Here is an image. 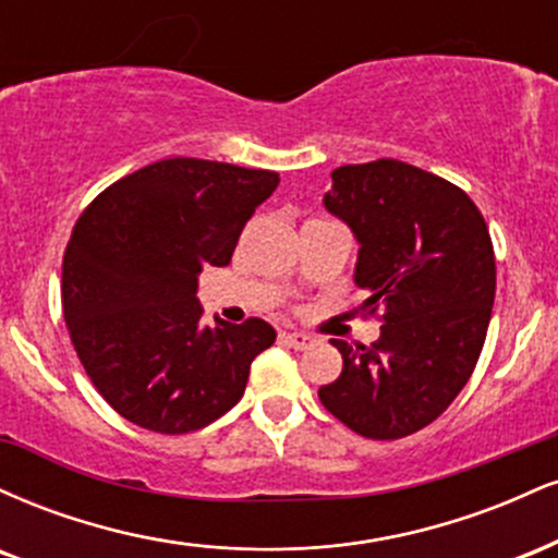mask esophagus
<instances>
[{
  "label": "esophagus",
  "instance_id": "34e87169",
  "mask_svg": "<svg viewBox=\"0 0 558 558\" xmlns=\"http://www.w3.org/2000/svg\"><path fill=\"white\" fill-rule=\"evenodd\" d=\"M280 338H283L288 345H293V349H299V351H304V349H310V345H315V338L306 336V332H299V330L280 332Z\"/></svg>",
  "mask_w": 558,
  "mask_h": 558
}]
</instances>
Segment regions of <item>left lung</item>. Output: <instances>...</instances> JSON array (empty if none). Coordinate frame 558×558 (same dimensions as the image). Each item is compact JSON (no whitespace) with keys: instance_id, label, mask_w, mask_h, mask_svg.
Wrapping results in <instances>:
<instances>
[{"instance_id":"left-lung-1","label":"left lung","mask_w":558,"mask_h":558,"mask_svg":"<svg viewBox=\"0 0 558 558\" xmlns=\"http://www.w3.org/2000/svg\"><path fill=\"white\" fill-rule=\"evenodd\" d=\"M325 207L360 241V312L383 325L373 345L332 338L343 369L319 401L364 438H407L451 407L480 360L496 299L488 226L459 185L399 159L332 170Z\"/></svg>"}]
</instances>
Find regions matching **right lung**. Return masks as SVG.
I'll use <instances>...</instances> for the list:
<instances>
[{
    "mask_svg": "<svg viewBox=\"0 0 558 558\" xmlns=\"http://www.w3.org/2000/svg\"><path fill=\"white\" fill-rule=\"evenodd\" d=\"M272 170L172 157L107 185L83 209L62 259V312L75 354L120 417L185 435L241 401L272 325L202 328L198 272L226 267Z\"/></svg>",
    "mask_w": 558,
    "mask_h": 558,
    "instance_id": "1",
    "label": "right lung"
}]
</instances>
